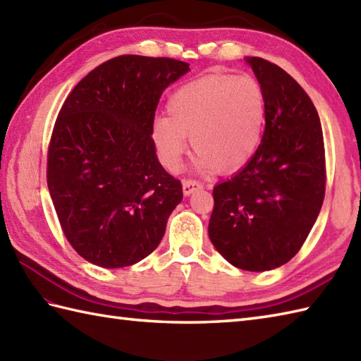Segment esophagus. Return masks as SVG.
Returning a JSON list of instances; mask_svg holds the SVG:
<instances>
[{"mask_svg": "<svg viewBox=\"0 0 361 361\" xmlns=\"http://www.w3.org/2000/svg\"><path fill=\"white\" fill-rule=\"evenodd\" d=\"M200 188H202V183L197 181V180L188 178V180L183 181V194H185V195H190L194 192V190L200 189Z\"/></svg>", "mask_w": 361, "mask_h": 361, "instance_id": "1", "label": "esophagus"}]
</instances>
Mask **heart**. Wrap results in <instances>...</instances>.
Wrapping results in <instances>:
<instances>
[{
    "mask_svg": "<svg viewBox=\"0 0 361 361\" xmlns=\"http://www.w3.org/2000/svg\"><path fill=\"white\" fill-rule=\"evenodd\" d=\"M157 118L152 140L169 171L178 167L186 136L198 153L197 164L234 171L255 155L265 126V94L250 74H209L176 90Z\"/></svg>",
    "mask_w": 361,
    "mask_h": 361,
    "instance_id": "1",
    "label": "heart"
}]
</instances>
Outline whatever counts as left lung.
Listing matches in <instances>:
<instances>
[{
    "mask_svg": "<svg viewBox=\"0 0 361 361\" xmlns=\"http://www.w3.org/2000/svg\"><path fill=\"white\" fill-rule=\"evenodd\" d=\"M265 94V130L242 171L214 188L209 239L229 264L267 271L293 257L326 192L323 128L302 87L271 62L248 57Z\"/></svg>",
    "mask_w": 361,
    "mask_h": 361,
    "instance_id": "1",
    "label": "left lung"
}]
</instances>
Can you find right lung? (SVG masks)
Returning a JSON list of instances; mask_svg holds the SVG:
<instances>
[{"label": "right lung", "instance_id": "1", "mask_svg": "<svg viewBox=\"0 0 361 361\" xmlns=\"http://www.w3.org/2000/svg\"><path fill=\"white\" fill-rule=\"evenodd\" d=\"M188 71L175 59L114 57L60 109L46 178L66 240L88 262L130 267L163 239L183 186L159 164L152 126L163 91Z\"/></svg>", "mask_w": 361, "mask_h": 361}]
</instances>
